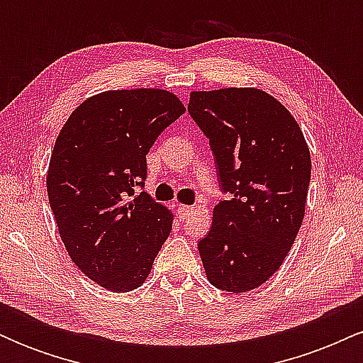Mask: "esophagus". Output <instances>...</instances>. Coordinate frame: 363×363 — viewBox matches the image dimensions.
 Segmentation results:
<instances>
[{
  "mask_svg": "<svg viewBox=\"0 0 363 363\" xmlns=\"http://www.w3.org/2000/svg\"><path fill=\"white\" fill-rule=\"evenodd\" d=\"M189 211H191V206H187V205H179L177 206V215H179V218L181 220H184L187 215H189Z\"/></svg>",
  "mask_w": 363,
  "mask_h": 363,
  "instance_id": "1",
  "label": "esophagus"
}]
</instances>
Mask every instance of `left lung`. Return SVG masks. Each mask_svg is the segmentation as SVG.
<instances>
[{
  "mask_svg": "<svg viewBox=\"0 0 363 363\" xmlns=\"http://www.w3.org/2000/svg\"><path fill=\"white\" fill-rule=\"evenodd\" d=\"M191 118L210 140L220 189L198 242L208 281L244 294L273 277L306 213L311 153L302 129L277 99L257 89L193 91Z\"/></svg>",
  "mask_w": 363,
  "mask_h": 363,
  "instance_id": "obj_1",
  "label": "left lung"
}]
</instances>
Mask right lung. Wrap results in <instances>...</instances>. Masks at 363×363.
Returning a JSON list of instances; mask_svg holds the SVG:
<instances>
[{
  "label": "right lung",
  "instance_id": "obj_1",
  "mask_svg": "<svg viewBox=\"0 0 363 363\" xmlns=\"http://www.w3.org/2000/svg\"><path fill=\"white\" fill-rule=\"evenodd\" d=\"M174 94L109 90L80 104L54 143L49 205L74 264L111 291L135 290L172 230V213L136 187L147 153L184 114Z\"/></svg>",
  "mask_w": 363,
  "mask_h": 363
}]
</instances>
